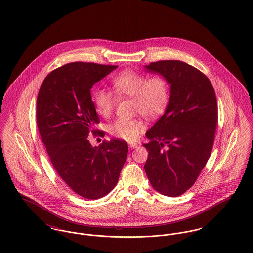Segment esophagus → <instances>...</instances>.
<instances>
[{
	"instance_id": "esophagus-1",
	"label": "esophagus",
	"mask_w": 253,
	"mask_h": 253,
	"mask_svg": "<svg viewBox=\"0 0 253 253\" xmlns=\"http://www.w3.org/2000/svg\"><path fill=\"white\" fill-rule=\"evenodd\" d=\"M139 146V143H136V142H130L129 143V147L131 148V149H134V148H136V147H138Z\"/></svg>"
}]
</instances>
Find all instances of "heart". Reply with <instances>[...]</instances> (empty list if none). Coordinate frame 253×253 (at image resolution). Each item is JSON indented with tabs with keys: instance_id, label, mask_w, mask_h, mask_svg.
Segmentation results:
<instances>
[{
	"instance_id": "obj_1",
	"label": "heart",
	"mask_w": 253,
	"mask_h": 253,
	"mask_svg": "<svg viewBox=\"0 0 253 253\" xmlns=\"http://www.w3.org/2000/svg\"><path fill=\"white\" fill-rule=\"evenodd\" d=\"M112 84L117 96H128L135 101V112L148 119L164 113L169 101V84L161 75L148 78L144 74L126 70L115 75ZM96 112L104 117L113 113L116 98L108 89L98 87L92 93ZM143 127L139 119L117 118L108 126L109 133L121 140H135Z\"/></svg>"
}]
</instances>
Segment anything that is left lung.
Here are the masks:
<instances>
[{
  "instance_id": "obj_1",
  "label": "left lung",
  "mask_w": 253,
  "mask_h": 253,
  "mask_svg": "<svg viewBox=\"0 0 253 253\" xmlns=\"http://www.w3.org/2000/svg\"><path fill=\"white\" fill-rule=\"evenodd\" d=\"M144 69L163 76L170 86L165 113L145 133L144 170L157 192L179 196L194 184L211 153L218 118L214 89L203 73L182 61L153 62Z\"/></svg>"
}]
</instances>
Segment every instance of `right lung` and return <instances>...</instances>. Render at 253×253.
Returning a JSON list of instances; mask_svg holds the SVG:
<instances>
[{
    "instance_id": "obj_1",
    "label": "right lung",
    "mask_w": 253,
    "mask_h": 253,
    "mask_svg": "<svg viewBox=\"0 0 253 253\" xmlns=\"http://www.w3.org/2000/svg\"><path fill=\"white\" fill-rule=\"evenodd\" d=\"M117 68L75 62L52 71L44 79L37 99V123L51 163L60 177L77 194L96 200L116 185L126 161L124 140H88L99 115L91 97L92 86Z\"/></svg>"
}]
</instances>
